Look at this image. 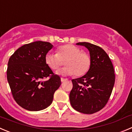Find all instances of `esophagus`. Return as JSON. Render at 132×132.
Instances as JSON below:
<instances>
[{"mask_svg":"<svg viewBox=\"0 0 132 132\" xmlns=\"http://www.w3.org/2000/svg\"><path fill=\"white\" fill-rule=\"evenodd\" d=\"M66 80H67V79H64V78H62V77L61 78V82H64V81H66Z\"/></svg>","mask_w":132,"mask_h":132,"instance_id":"obj_1","label":"esophagus"}]
</instances>
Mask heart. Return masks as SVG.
I'll use <instances>...</instances> for the list:
<instances>
[{
	"label": "heart",
	"mask_w": 132,
	"mask_h": 132,
	"mask_svg": "<svg viewBox=\"0 0 132 132\" xmlns=\"http://www.w3.org/2000/svg\"><path fill=\"white\" fill-rule=\"evenodd\" d=\"M66 61V67L59 71L61 75L79 77L86 73L91 65L89 55L81 52L80 48L71 44H67L59 47L57 53H48L45 57L46 64L53 71H57Z\"/></svg>",
	"instance_id": "heart-1"
}]
</instances>
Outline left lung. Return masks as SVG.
Returning a JSON list of instances; mask_svg holds the SVG:
<instances>
[{"instance_id": "left-lung-1", "label": "left lung", "mask_w": 132, "mask_h": 132, "mask_svg": "<svg viewBox=\"0 0 132 132\" xmlns=\"http://www.w3.org/2000/svg\"><path fill=\"white\" fill-rule=\"evenodd\" d=\"M89 50L91 65L86 74L73 79L70 93L71 105L75 110L92 114L103 109L108 103L115 83L113 64L101 47L89 43H78Z\"/></svg>"}]
</instances>
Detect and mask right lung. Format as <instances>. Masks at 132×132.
<instances>
[{"instance_id":"obj_1","label":"right lung","mask_w":132,"mask_h":132,"mask_svg":"<svg viewBox=\"0 0 132 132\" xmlns=\"http://www.w3.org/2000/svg\"><path fill=\"white\" fill-rule=\"evenodd\" d=\"M52 48L48 42H34L16 50L9 59L7 79L13 97L27 110L39 111L49 106L61 84L60 77L45 62Z\"/></svg>"}]
</instances>
